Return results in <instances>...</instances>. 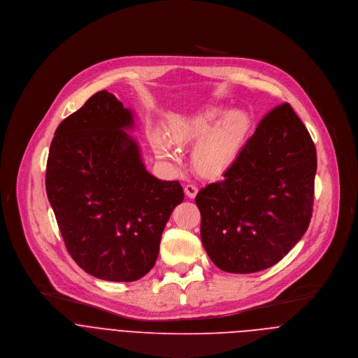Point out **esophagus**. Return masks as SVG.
I'll list each match as a JSON object with an SVG mask.
<instances>
[{
  "mask_svg": "<svg viewBox=\"0 0 358 358\" xmlns=\"http://www.w3.org/2000/svg\"><path fill=\"white\" fill-rule=\"evenodd\" d=\"M184 191H185V195L188 198H194L196 195V192H198V187L195 184H187Z\"/></svg>",
  "mask_w": 358,
  "mask_h": 358,
  "instance_id": "esophagus-1",
  "label": "esophagus"
}]
</instances>
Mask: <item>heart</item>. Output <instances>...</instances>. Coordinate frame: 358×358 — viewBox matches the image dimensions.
Instances as JSON below:
<instances>
[{"instance_id": "1", "label": "heart", "mask_w": 358, "mask_h": 358, "mask_svg": "<svg viewBox=\"0 0 358 358\" xmlns=\"http://www.w3.org/2000/svg\"><path fill=\"white\" fill-rule=\"evenodd\" d=\"M248 131L249 119L243 112L234 110L224 115L221 108L176 119L169 127V136L177 144L198 141L192 151V162L199 173L207 176L220 174L236 159ZM152 147L162 159H177V151L162 134L152 136Z\"/></svg>"}]
</instances>
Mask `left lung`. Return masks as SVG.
Returning a JSON list of instances; mask_svg holds the SVG:
<instances>
[{
  "label": "left lung",
  "mask_w": 358,
  "mask_h": 358,
  "mask_svg": "<svg viewBox=\"0 0 358 358\" xmlns=\"http://www.w3.org/2000/svg\"><path fill=\"white\" fill-rule=\"evenodd\" d=\"M315 143L289 103L271 110L221 181L201 188V241L229 273L278 264L308 231L315 196Z\"/></svg>",
  "instance_id": "obj_1"
}]
</instances>
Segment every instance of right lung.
<instances>
[{
	"label": "right lung",
	"instance_id": "obj_1",
	"mask_svg": "<svg viewBox=\"0 0 358 358\" xmlns=\"http://www.w3.org/2000/svg\"><path fill=\"white\" fill-rule=\"evenodd\" d=\"M133 127V112L97 92L58 126L46 163V194L68 252L86 273L109 282L150 272L184 199L178 181L145 170L126 133Z\"/></svg>",
	"mask_w": 358,
	"mask_h": 358
}]
</instances>
